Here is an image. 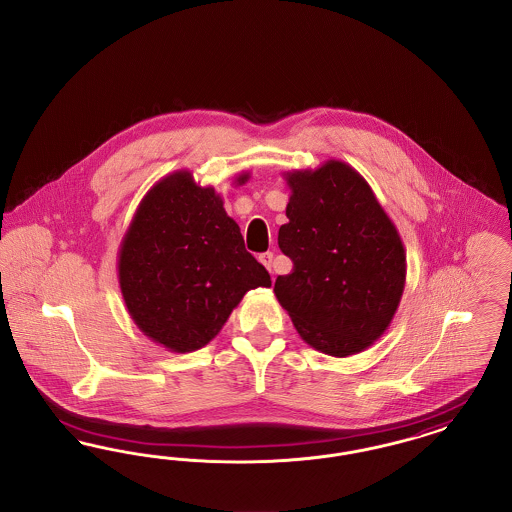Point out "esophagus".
<instances>
[{"label": "esophagus", "mask_w": 512, "mask_h": 512, "mask_svg": "<svg viewBox=\"0 0 512 512\" xmlns=\"http://www.w3.org/2000/svg\"><path fill=\"white\" fill-rule=\"evenodd\" d=\"M259 261L267 267L268 272H272V261H274V255L267 251V253H263V255H259Z\"/></svg>", "instance_id": "obj_1"}]
</instances>
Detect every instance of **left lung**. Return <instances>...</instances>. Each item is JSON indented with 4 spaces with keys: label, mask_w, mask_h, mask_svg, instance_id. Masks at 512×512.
Masks as SVG:
<instances>
[{
    "label": "left lung",
    "mask_w": 512,
    "mask_h": 512,
    "mask_svg": "<svg viewBox=\"0 0 512 512\" xmlns=\"http://www.w3.org/2000/svg\"><path fill=\"white\" fill-rule=\"evenodd\" d=\"M284 178L292 194L278 245L293 270L276 278V299L313 349L361 353L388 330L405 290L401 236L365 178L343 161Z\"/></svg>",
    "instance_id": "1"
}]
</instances>
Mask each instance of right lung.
Listing matches in <instances>:
<instances>
[{"mask_svg": "<svg viewBox=\"0 0 512 512\" xmlns=\"http://www.w3.org/2000/svg\"><path fill=\"white\" fill-rule=\"evenodd\" d=\"M249 172L236 176L242 186ZM119 286L128 315L172 353L213 340L267 268L245 251L236 220L213 186L190 171L167 174L140 201L119 247Z\"/></svg>", "mask_w": 512, "mask_h": 512, "instance_id": "1", "label": "right lung"}]
</instances>
